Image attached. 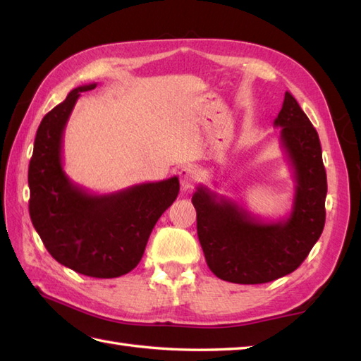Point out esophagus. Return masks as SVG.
Returning a JSON list of instances; mask_svg holds the SVG:
<instances>
[{
    "label": "esophagus",
    "instance_id": "1",
    "mask_svg": "<svg viewBox=\"0 0 361 361\" xmlns=\"http://www.w3.org/2000/svg\"><path fill=\"white\" fill-rule=\"evenodd\" d=\"M178 175H180V183H181L183 189H192L198 180V172H197V169L192 166L181 167Z\"/></svg>",
    "mask_w": 361,
    "mask_h": 361
}]
</instances>
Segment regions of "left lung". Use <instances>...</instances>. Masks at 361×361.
I'll use <instances>...</instances> for the list:
<instances>
[{"label": "left lung", "mask_w": 361, "mask_h": 361, "mask_svg": "<svg viewBox=\"0 0 361 361\" xmlns=\"http://www.w3.org/2000/svg\"><path fill=\"white\" fill-rule=\"evenodd\" d=\"M274 127L281 128V147L296 181L288 217L257 219L203 185L192 195L206 264L228 282L265 283L290 274L309 256L324 229L327 178L319 137L288 91Z\"/></svg>", "instance_id": "8db88e82"}]
</instances>
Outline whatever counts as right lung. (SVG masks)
Returning <instances> with one entry per match:
<instances>
[{
  "instance_id": "obj_1",
  "label": "right lung",
  "mask_w": 361,
  "mask_h": 361,
  "mask_svg": "<svg viewBox=\"0 0 361 361\" xmlns=\"http://www.w3.org/2000/svg\"><path fill=\"white\" fill-rule=\"evenodd\" d=\"M90 83L74 88L38 126L27 183L29 214L49 255L91 278H118L140 264L153 226L180 190L176 176L113 194H90L63 171V132Z\"/></svg>"
}]
</instances>
